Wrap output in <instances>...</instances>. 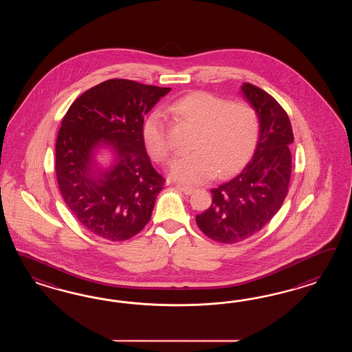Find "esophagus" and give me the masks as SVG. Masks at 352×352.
<instances>
[{
	"instance_id": "obj_1",
	"label": "esophagus",
	"mask_w": 352,
	"mask_h": 352,
	"mask_svg": "<svg viewBox=\"0 0 352 352\" xmlns=\"http://www.w3.org/2000/svg\"><path fill=\"white\" fill-rule=\"evenodd\" d=\"M177 188H178L179 191L183 192L184 195H192V193L195 192L193 188H191V187H186V186H177Z\"/></svg>"
}]
</instances>
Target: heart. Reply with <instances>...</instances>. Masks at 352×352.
<instances>
[{
  "label": "heart",
  "mask_w": 352,
  "mask_h": 352,
  "mask_svg": "<svg viewBox=\"0 0 352 352\" xmlns=\"http://www.w3.org/2000/svg\"><path fill=\"white\" fill-rule=\"evenodd\" d=\"M171 111L188 122L193 134L190 155L171 162L175 181L199 184L213 177L232 173L253 153L259 135V116L249 103L231 100L205 91H195L173 103ZM143 140L155 160H168L171 144L166 124L159 112L151 113L143 124Z\"/></svg>",
  "instance_id": "b5f03b06"
}]
</instances>
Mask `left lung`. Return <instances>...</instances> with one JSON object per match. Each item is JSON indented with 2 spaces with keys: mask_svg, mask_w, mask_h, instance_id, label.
Here are the masks:
<instances>
[{
  "mask_svg": "<svg viewBox=\"0 0 352 352\" xmlns=\"http://www.w3.org/2000/svg\"><path fill=\"white\" fill-rule=\"evenodd\" d=\"M241 94L259 116L254 155L236 177L212 190V205L196 215L204 234L223 244L245 240L272 219L287 197L292 171L294 137L287 112L252 84L244 82Z\"/></svg>",
  "mask_w": 352,
  "mask_h": 352,
  "instance_id": "left-lung-1",
  "label": "left lung"
}]
</instances>
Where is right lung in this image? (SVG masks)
<instances>
[{"label":"right lung","mask_w":352,"mask_h":352,"mask_svg":"<svg viewBox=\"0 0 352 352\" xmlns=\"http://www.w3.org/2000/svg\"><path fill=\"white\" fill-rule=\"evenodd\" d=\"M170 87L113 78L78 96L62 120L55 173L64 203L87 231L124 241L148 223L164 178L143 140L144 116ZM111 152L103 167L96 156Z\"/></svg>","instance_id":"1"}]
</instances>
